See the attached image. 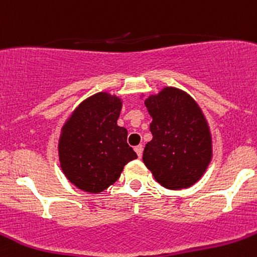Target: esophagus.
<instances>
[{
  "mask_svg": "<svg viewBox=\"0 0 257 257\" xmlns=\"http://www.w3.org/2000/svg\"><path fill=\"white\" fill-rule=\"evenodd\" d=\"M134 151H136L137 156H138L139 158H141L142 154H143V146H142V144H139V146H137L136 148H134Z\"/></svg>",
  "mask_w": 257,
  "mask_h": 257,
  "instance_id": "34e87169",
  "label": "esophagus"
}]
</instances>
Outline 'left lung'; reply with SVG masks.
Returning <instances> with one entry per match:
<instances>
[{"label":"left lung","instance_id":"left-lung-1","mask_svg":"<svg viewBox=\"0 0 257 257\" xmlns=\"http://www.w3.org/2000/svg\"><path fill=\"white\" fill-rule=\"evenodd\" d=\"M153 136L143 162L159 184L169 189L193 186L212 158V138L205 114L189 94L166 86L144 100Z\"/></svg>","mask_w":257,"mask_h":257}]
</instances>
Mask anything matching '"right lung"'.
I'll list each match as a JSON object with an SVG mask.
<instances>
[{"label": "right lung", "mask_w": 257, "mask_h": 257, "mask_svg": "<svg viewBox=\"0 0 257 257\" xmlns=\"http://www.w3.org/2000/svg\"><path fill=\"white\" fill-rule=\"evenodd\" d=\"M121 99L100 91L81 101L61 128L60 167L81 191L99 193L118 181L124 166L137 158L119 126Z\"/></svg>", "instance_id": "1"}]
</instances>
